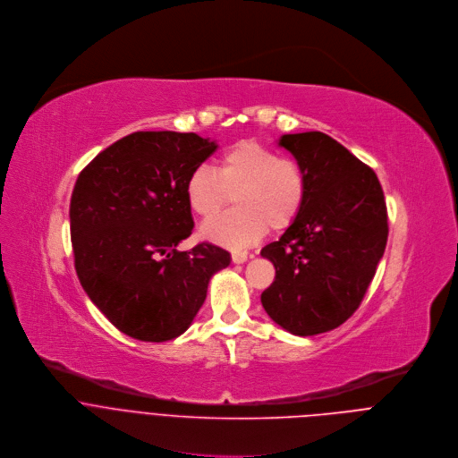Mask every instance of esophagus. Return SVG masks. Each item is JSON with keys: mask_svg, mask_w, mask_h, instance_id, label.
I'll return each mask as SVG.
<instances>
[{"mask_svg": "<svg viewBox=\"0 0 458 458\" xmlns=\"http://www.w3.org/2000/svg\"><path fill=\"white\" fill-rule=\"evenodd\" d=\"M231 258H233V263H245L247 261V258H249V254L245 252V250H234L233 254H231Z\"/></svg>", "mask_w": 458, "mask_h": 458, "instance_id": "esophagus-1", "label": "esophagus"}]
</instances>
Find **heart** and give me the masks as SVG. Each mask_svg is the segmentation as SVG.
Segmentation results:
<instances>
[{
	"instance_id": "heart-1",
	"label": "heart",
	"mask_w": 458,
	"mask_h": 458,
	"mask_svg": "<svg viewBox=\"0 0 458 458\" xmlns=\"http://www.w3.org/2000/svg\"><path fill=\"white\" fill-rule=\"evenodd\" d=\"M184 193L202 220L215 218L234 197L238 209L208 222L202 236L242 249L258 242L267 229L284 231L296 222L307 195V176L296 160L259 142L240 140L216 158L215 169L195 167Z\"/></svg>"
}]
</instances>
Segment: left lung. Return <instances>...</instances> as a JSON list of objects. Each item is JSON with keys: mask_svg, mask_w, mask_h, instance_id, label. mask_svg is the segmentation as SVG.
<instances>
[{"mask_svg": "<svg viewBox=\"0 0 458 458\" xmlns=\"http://www.w3.org/2000/svg\"><path fill=\"white\" fill-rule=\"evenodd\" d=\"M307 176L296 222L261 249L276 268L261 305L294 335L343 325L372 284L388 240L385 193L372 167L321 131L284 135Z\"/></svg>", "mask_w": 458, "mask_h": 458, "instance_id": "1", "label": "left lung"}]
</instances>
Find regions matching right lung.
<instances>
[{"label": "right lung", "mask_w": 458, "mask_h": 458, "mask_svg": "<svg viewBox=\"0 0 458 458\" xmlns=\"http://www.w3.org/2000/svg\"><path fill=\"white\" fill-rule=\"evenodd\" d=\"M197 133L135 131L77 176L70 234L79 282L126 335L162 343L184 334L231 254L211 243L176 245L193 231L184 186L216 151Z\"/></svg>", "instance_id": "1"}]
</instances>
